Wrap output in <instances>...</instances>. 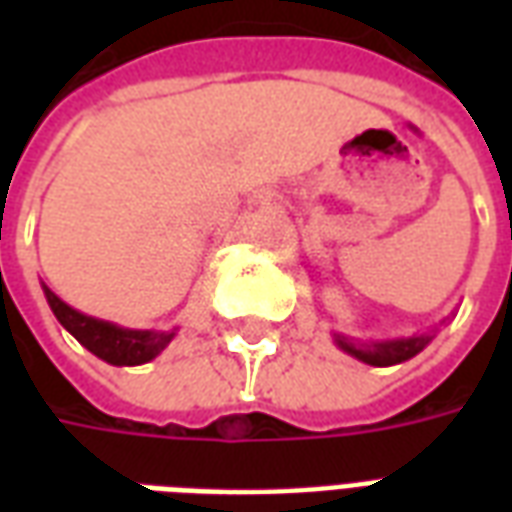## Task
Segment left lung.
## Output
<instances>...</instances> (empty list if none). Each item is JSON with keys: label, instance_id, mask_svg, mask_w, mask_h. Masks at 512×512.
Here are the masks:
<instances>
[{"label": "left lung", "instance_id": "left-lung-1", "mask_svg": "<svg viewBox=\"0 0 512 512\" xmlns=\"http://www.w3.org/2000/svg\"><path fill=\"white\" fill-rule=\"evenodd\" d=\"M428 334H419V337H408V340H389V343H354L348 337L337 334V345L348 351L356 359H362L365 365L373 367H389L406 362L414 354H419L425 345H428Z\"/></svg>", "mask_w": 512, "mask_h": 512}]
</instances>
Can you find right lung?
Listing matches in <instances>:
<instances>
[{
  "mask_svg": "<svg viewBox=\"0 0 512 512\" xmlns=\"http://www.w3.org/2000/svg\"><path fill=\"white\" fill-rule=\"evenodd\" d=\"M46 299H49V307L57 315V321L87 351H93L98 359H104L109 365H145L153 356L161 354L172 340V332H134V329H120L112 323L87 318L57 299L49 288H46Z\"/></svg>",
  "mask_w": 512,
  "mask_h": 512,
  "instance_id": "1",
  "label": "right lung"
}]
</instances>
